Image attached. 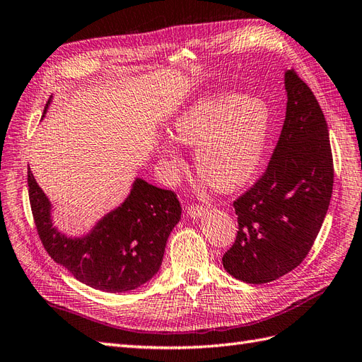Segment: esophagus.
Wrapping results in <instances>:
<instances>
[{"instance_id": "1", "label": "esophagus", "mask_w": 362, "mask_h": 362, "mask_svg": "<svg viewBox=\"0 0 362 362\" xmlns=\"http://www.w3.org/2000/svg\"><path fill=\"white\" fill-rule=\"evenodd\" d=\"M206 214V209L199 206V204H193V206H189L187 207V215L190 218H199Z\"/></svg>"}]
</instances>
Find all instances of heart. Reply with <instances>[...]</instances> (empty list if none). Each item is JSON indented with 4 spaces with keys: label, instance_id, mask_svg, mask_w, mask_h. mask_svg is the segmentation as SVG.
I'll return each mask as SVG.
<instances>
[{
    "label": "heart",
    "instance_id": "obj_1",
    "mask_svg": "<svg viewBox=\"0 0 362 362\" xmlns=\"http://www.w3.org/2000/svg\"><path fill=\"white\" fill-rule=\"evenodd\" d=\"M270 115L257 98L221 93L199 98L173 121L172 136L195 147L193 163L211 187L228 192L241 187L257 172L266 148ZM160 160L172 181L184 170V160L172 138H164Z\"/></svg>",
    "mask_w": 362,
    "mask_h": 362
}]
</instances>
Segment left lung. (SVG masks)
Returning <instances> with one entry per match:
<instances>
[{
	"label": "left lung",
	"instance_id": "left-lung-1",
	"mask_svg": "<svg viewBox=\"0 0 362 362\" xmlns=\"http://www.w3.org/2000/svg\"><path fill=\"white\" fill-rule=\"evenodd\" d=\"M287 109L267 170L233 201L238 233L223 257L236 279L266 284L304 261L320 233L333 189L327 122L295 70L284 74Z\"/></svg>",
	"mask_w": 362,
	"mask_h": 362
}]
</instances>
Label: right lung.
I'll list each match as a JSON object with an SVG mask.
<instances>
[{"instance_id": "1", "label": "right lung", "mask_w": 362, "mask_h": 362, "mask_svg": "<svg viewBox=\"0 0 362 362\" xmlns=\"http://www.w3.org/2000/svg\"><path fill=\"white\" fill-rule=\"evenodd\" d=\"M50 100L46 104L47 110ZM29 199L40 240L50 258L74 278L103 292H129L152 279L161 267L165 243L181 219L172 190L136 178L119 207L79 238L61 233L52 221V204L28 172Z\"/></svg>"}]
</instances>
